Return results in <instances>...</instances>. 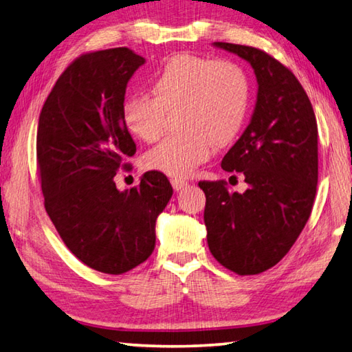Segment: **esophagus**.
<instances>
[{
    "mask_svg": "<svg viewBox=\"0 0 352 352\" xmlns=\"http://www.w3.org/2000/svg\"><path fill=\"white\" fill-rule=\"evenodd\" d=\"M170 183H172V188H174L175 190H182L183 188H186V186H188V182H186V180H183V178H178V177L172 178Z\"/></svg>",
    "mask_w": 352,
    "mask_h": 352,
    "instance_id": "34e87169",
    "label": "esophagus"
}]
</instances>
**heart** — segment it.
<instances>
[{
    "label": "heart",
    "instance_id": "b5f03b06",
    "mask_svg": "<svg viewBox=\"0 0 352 352\" xmlns=\"http://www.w3.org/2000/svg\"><path fill=\"white\" fill-rule=\"evenodd\" d=\"M151 91L129 95L121 107L127 129L143 142L162 132L164 112L178 111L182 133L169 135L144 157L148 168L169 175H189L206 162L212 144L228 146L245 124L251 86L245 70L231 61L175 55L152 76Z\"/></svg>",
    "mask_w": 352,
    "mask_h": 352
}]
</instances>
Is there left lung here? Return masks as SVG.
Listing matches in <instances>:
<instances>
[{
  "instance_id": "obj_1",
  "label": "left lung",
  "mask_w": 352,
  "mask_h": 352,
  "mask_svg": "<svg viewBox=\"0 0 352 352\" xmlns=\"http://www.w3.org/2000/svg\"><path fill=\"white\" fill-rule=\"evenodd\" d=\"M252 66L257 101L245 132L221 160L241 172L243 194L225 182H200L204 225L215 260L254 276L282 260L298 239L314 204L318 178L317 121L305 89L289 69L255 47L214 43Z\"/></svg>"
}]
</instances>
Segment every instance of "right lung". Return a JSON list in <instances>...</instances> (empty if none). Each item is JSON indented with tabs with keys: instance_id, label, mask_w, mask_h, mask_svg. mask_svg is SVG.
I'll return each instance as SVG.
<instances>
[{
	"instance_id": "right-lung-1",
	"label": "right lung",
	"mask_w": 352,
	"mask_h": 352,
	"mask_svg": "<svg viewBox=\"0 0 352 352\" xmlns=\"http://www.w3.org/2000/svg\"><path fill=\"white\" fill-rule=\"evenodd\" d=\"M144 63L127 47L81 55L56 80L38 121L46 212L76 258L113 276L149 258L157 219L172 197L158 170L126 190L113 182L137 151L121 107L127 81Z\"/></svg>"
}]
</instances>
